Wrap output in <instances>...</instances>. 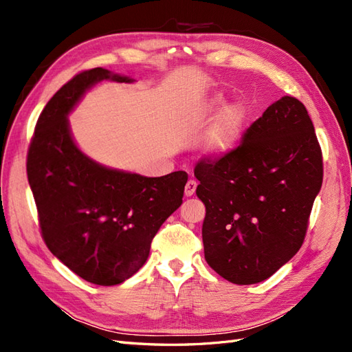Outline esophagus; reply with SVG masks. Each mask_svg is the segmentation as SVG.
<instances>
[{
	"mask_svg": "<svg viewBox=\"0 0 352 352\" xmlns=\"http://www.w3.org/2000/svg\"><path fill=\"white\" fill-rule=\"evenodd\" d=\"M197 185H198L197 180L189 179L186 186H185V195H186V197H192V195L195 194V190H197Z\"/></svg>",
	"mask_w": 352,
	"mask_h": 352,
	"instance_id": "esophagus-1",
	"label": "esophagus"
}]
</instances>
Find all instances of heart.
<instances>
[{
  "label": "heart",
  "instance_id": "heart-1",
  "mask_svg": "<svg viewBox=\"0 0 352 352\" xmlns=\"http://www.w3.org/2000/svg\"><path fill=\"white\" fill-rule=\"evenodd\" d=\"M226 100L221 95L210 98L201 105L197 113L198 122H207L225 107ZM247 123V110L242 105L233 104L220 113L214 124L207 133L204 150L210 157H221L232 151L239 142Z\"/></svg>",
  "mask_w": 352,
  "mask_h": 352
}]
</instances>
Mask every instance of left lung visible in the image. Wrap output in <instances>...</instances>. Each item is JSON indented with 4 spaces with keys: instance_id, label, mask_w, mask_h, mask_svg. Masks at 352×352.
<instances>
[{
    "instance_id": "1",
    "label": "left lung",
    "mask_w": 352,
    "mask_h": 352,
    "mask_svg": "<svg viewBox=\"0 0 352 352\" xmlns=\"http://www.w3.org/2000/svg\"><path fill=\"white\" fill-rule=\"evenodd\" d=\"M206 206L204 255L210 267L236 285L265 280L304 242L323 182V157L301 101L272 104L221 157L194 168Z\"/></svg>"
}]
</instances>
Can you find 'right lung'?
Instances as JSON below:
<instances>
[{
	"mask_svg": "<svg viewBox=\"0 0 352 352\" xmlns=\"http://www.w3.org/2000/svg\"><path fill=\"white\" fill-rule=\"evenodd\" d=\"M104 79L133 82L95 67L63 85L36 122L26 170L48 250L82 279L111 286L142 267L160 226L182 204L188 175L124 173L79 150L67 114L85 91Z\"/></svg>",
	"mask_w": 352,
	"mask_h": 352,
	"instance_id": "1",
	"label": "right lung"
}]
</instances>
